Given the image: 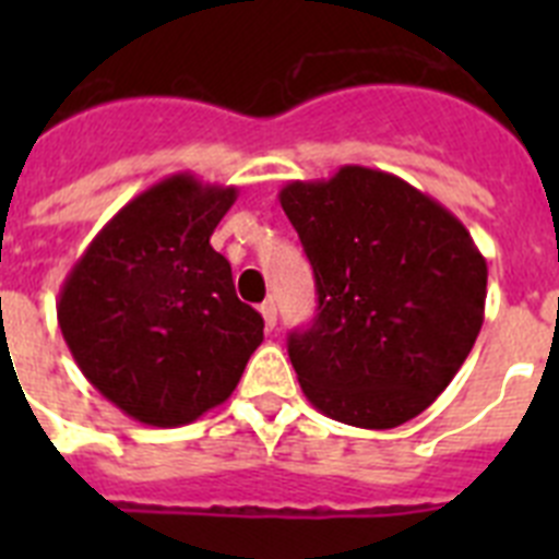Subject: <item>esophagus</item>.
Listing matches in <instances>:
<instances>
[{
    "instance_id": "obj_1",
    "label": "esophagus",
    "mask_w": 559,
    "mask_h": 559,
    "mask_svg": "<svg viewBox=\"0 0 559 559\" xmlns=\"http://www.w3.org/2000/svg\"><path fill=\"white\" fill-rule=\"evenodd\" d=\"M260 313H263L265 328L274 330L276 328V305H274V299H265V302L260 305Z\"/></svg>"
}]
</instances>
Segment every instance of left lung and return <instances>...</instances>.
<instances>
[{
	"mask_svg": "<svg viewBox=\"0 0 559 559\" xmlns=\"http://www.w3.org/2000/svg\"><path fill=\"white\" fill-rule=\"evenodd\" d=\"M280 204L319 294L313 324L288 338L305 397L369 431L426 412L484 324L487 260L471 231L408 181L360 165L288 181Z\"/></svg>",
	"mask_w": 559,
	"mask_h": 559,
	"instance_id": "1",
	"label": "left lung"
}]
</instances>
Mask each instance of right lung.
I'll return each mask as SVG.
<instances>
[{
	"mask_svg": "<svg viewBox=\"0 0 559 559\" xmlns=\"http://www.w3.org/2000/svg\"><path fill=\"white\" fill-rule=\"evenodd\" d=\"M237 187L176 173L128 201L58 294V324L83 378L153 428H179L235 392L263 341L229 260L210 246Z\"/></svg>",
	"mask_w": 559,
	"mask_h": 559,
	"instance_id": "1",
	"label": "right lung"
}]
</instances>
